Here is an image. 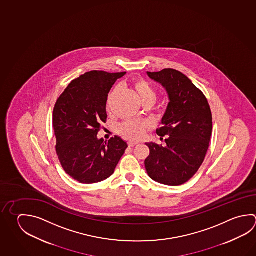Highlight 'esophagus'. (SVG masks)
<instances>
[{
  "instance_id": "1",
  "label": "esophagus",
  "mask_w": 256,
  "mask_h": 256,
  "mask_svg": "<svg viewBox=\"0 0 256 256\" xmlns=\"http://www.w3.org/2000/svg\"><path fill=\"white\" fill-rule=\"evenodd\" d=\"M137 144H138V142H129V146H130V147H134V146Z\"/></svg>"
}]
</instances>
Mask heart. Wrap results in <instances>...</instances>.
Returning a JSON list of instances; mask_svg holds the SVG:
<instances>
[{
    "label": "heart",
    "instance_id": "heart-1",
    "mask_svg": "<svg viewBox=\"0 0 256 256\" xmlns=\"http://www.w3.org/2000/svg\"><path fill=\"white\" fill-rule=\"evenodd\" d=\"M134 90L138 94L140 99L142 100V102H144L147 100H152L154 102L155 101L156 92L152 88V86L149 83H147L144 80H142V79L136 80L134 83ZM116 91L117 88L108 96V98H107V109H110L112 99V96ZM148 126H149V124L146 122L136 121L135 120V121L126 122L124 124H122L119 126L118 130L122 136H124L126 138L137 140L142 139L144 136Z\"/></svg>",
    "mask_w": 256,
    "mask_h": 256
}]
</instances>
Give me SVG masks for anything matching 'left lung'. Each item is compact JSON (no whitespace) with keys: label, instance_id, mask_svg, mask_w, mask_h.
I'll return each mask as SVG.
<instances>
[{"label":"left lung","instance_id":"obj_1","mask_svg":"<svg viewBox=\"0 0 256 256\" xmlns=\"http://www.w3.org/2000/svg\"><path fill=\"white\" fill-rule=\"evenodd\" d=\"M150 78L167 91L168 104L157 129L167 136L166 145L147 142L150 155L145 168L154 182L180 186L190 180L204 162L212 134L210 104L190 79L178 70L166 68L147 72Z\"/></svg>","mask_w":256,"mask_h":256}]
</instances>
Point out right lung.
Returning <instances> with one entry per match:
<instances>
[{
  "mask_svg": "<svg viewBox=\"0 0 256 256\" xmlns=\"http://www.w3.org/2000/svg\"><path fill=\"white\" fill-rule=\"evenodd\" d=\"M126 74L88 72L73 80L55 104L56 154L64 170L80 183L93 184L112 176L128 147L119 136L108 142L98 137L106 121L108 94Z\"/></svg>",
  "mask_w": 256,
  "mask_h": 256,
  "instance_id": "right-lung-1",
  "label": "right lung"
}]
</instances>
